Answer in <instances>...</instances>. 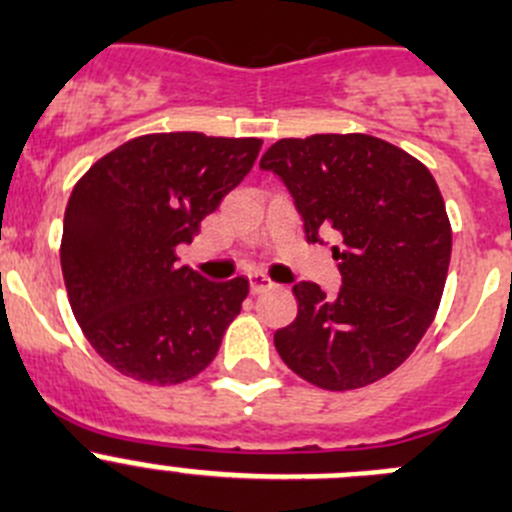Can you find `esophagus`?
Wrapping results in <instances>:
<instances>
[{"instance_id":"obj_1","label":"esophagus","mask_w":512,"mask_h":512,"mask_svg":"<svg viewBox=\"0 0 512 512\" xmlns=\"http://www.w3.org/2000/svg\"><path fill=\"white\" fill-rule=\"evenodd\" d=\"M270 288H275V283H272L270 278H265V275H250V290L255 295H260V293H265V290H270Z\"/></svg>"}]
</instances>
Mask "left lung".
Returning <instances> with one entry per match:
<instances>
[{
    "instance_id": "8db88e82",
    "label": "left lung",
    "mask_w": 512,
    "mask_h": 512,
    "mask_svg": "<svg viewBox=\"0 0 512 512\" xmlns=\"http://www.w3.org/2000/svg\"><path fill=\"white\" fill-rule=\"evenodd\" d=\"M290 189L308 242L333 232L343 288H293L298 315L275 333L288 369L326 391L399 369L437 315L452 227L427 166L369 133L280 138L260 159Z\"/></svg>"
}]
</instances>
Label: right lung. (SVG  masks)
<instances>
[{"label": "right lung", "mask_w": 512, "mask_h": 512, "mask_svg": "<svg viewBox=\"0 0 512 512\" xmlns=\"http://www.w3.org/2000/svg\"><path fill=\"white\" fill-rule=\"evenodd\" d=\"M262 138L148 133L95 161L70 194L60 265L90 346L123 376L154 386L214 361L250 293L176 265L224 194L250 174Z\"/></svg>", "instance_id": "obj_1"}]
</instances>
